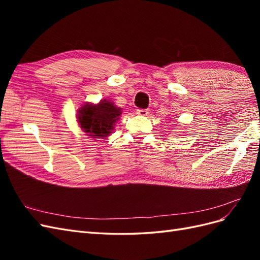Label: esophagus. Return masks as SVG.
<instances>
[{
	"instance_id": "esophagus-1",
	"label": "esophagus",
	"mask_w": 260,
	"mask_h": 260,
	"mask_svg": "<svg viewBox=\"0 0 260 260\" xmlns=\"http://www.w3.org/2000/svg\"><path fill=\"white\" fill-rule=\"evenodd\" d=\"M137 114L139 116H147L149 114V111H148V109H138Z\"/></svg>"
}]
</instances>
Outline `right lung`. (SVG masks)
<instances>
[{"label":"right lung","mask_w":260,"mask_h":260,"mask_svg":"<svg viewBox=\"0 0 260 260\" xmlns=\"http://www.w3.org/2000/svg\"><path fill=\"white\" fill-rule=\"evenodd\" d=\"M121 108L109 100H101L98 104L85 102L77 111V122L83 132L93 139H104L113 133L119 120Z\"/></svg>","instance_id":"right-lung-1"}]
</instances>
